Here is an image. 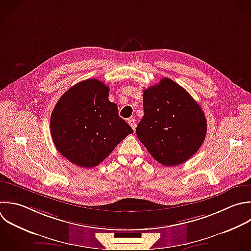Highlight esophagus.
<instances>
[{
	"mask_svg": "<svg viewBox=\"0 0 251 251\" xmlns=\"http://www.w3.org/2000/svg\"><path fill=\"white\" fill-rule=\"evenodd\" d=\"M127 123H128V125L132 127V129L134 130V129H135V126H136V124H135V123H136V122H135V120H134V119H132V118H131V119H128Z\"/></svg>",
	"mask_w": 251,
	"mask_h": 251,
	"instance_id": "obj_1",
	"label": "esophagus"
}]
</instances>
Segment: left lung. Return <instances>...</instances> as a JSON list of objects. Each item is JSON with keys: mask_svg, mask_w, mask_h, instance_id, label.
<instances>
[{"mask_svg": "<svg viewBox=\"0 0 251 251\" xmlns=\"http://www.w3.org/2000/svg\"><path fill=\"white\" fill-rule=\"evenodd\" d=\"M143 109L136 135L157 162L177 166L198 151L206 136L207 121L185 89L163 78L143 91Z\"/></svg>", "mask_w": 251, "mask_h": 251, "instance_id": "1", "label": "left lung"}]
</instances>
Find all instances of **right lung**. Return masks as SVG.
<instances>
[{"instance_id":"right-lung-1","label":"right lung","mask_w":251,"mask_h":251,"mask_svg":"<svg viewBox=\"0 0 251 251\" xmlns=\"http://www.w3.org/2000/svg\"><path fill=\"white\" fill-rule=\"evenodd\" d=\"M109 87L89 78L71 87L51 115V135L58 151L81 168H93L133 132L109 100Z\"/></svg>"}]
</instances>
